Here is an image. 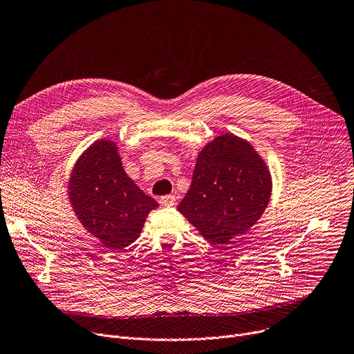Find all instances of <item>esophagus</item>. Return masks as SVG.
I'll return each instance as SVG.
<instances>
[{
	"label": "esophagus",
	"mask_w": 354,
	"mask_h": 354,
	"mask_svg": "<svg viewBox=\"0 0 354 354\" xmlns=\"http://www.w3.org/2000/svg\"><path fill=\"white\" fill-rule=\"evenodd\" d=\"M175 202H176V198L174 196V195H165V196H162L160 198V203L163 205V206H174L175 205Z\"/></svg>",
	"instance_id": "34e87169"
}]
</instances>
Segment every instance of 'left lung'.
Returning a JSON list of instances; mask_svg holds the SVG:
<instances>
[{
  "instance_id": "left-lung-1",
  "label": "left lung",
  "mask_w": 354,
  "mask_h": 354,
  "mask_svg": "<svg viewBox=\"0 0 354 354\" xmlns=\"http://www.w3.org/2000/svg\"><path fill=\"white\" fill-rule=\"evenodd\" d=\"M270 192V172L261 155L248 140L223 133L199 152L178 210L207 242L225 245L261 219Z\"/></svg>"
}]
</instances>
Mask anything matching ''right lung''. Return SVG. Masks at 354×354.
Segmentation results:
<instances>
[{"mask_svg": "<svg viewBox=\"0 0 354 354\" xmlns=\"http://www.w3.org/2000/svg\"><path fill=\"white\" fill-rule=\"evenodd\" d=\"M68 191L82 226L113 250L135 242L148 214L158 207L125 174L118 147L109 139L97 140L80 156Z\"/></svg>", "mask_w": 354, "mask_h": 354, "instance_id": "right-lung-1", "label": "right lung"}]
</instances>
